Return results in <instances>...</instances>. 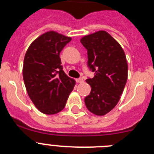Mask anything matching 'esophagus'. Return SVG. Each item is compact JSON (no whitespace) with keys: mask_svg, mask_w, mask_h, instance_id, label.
I'll use <instances>...</instances> for the list:
<instances>
[{"mask_svg":"<svg viewBox=\"0 0 154 154\" xmlns=\"http://www.w3.org/2000/svg\"><path fill=\"white\" fill-rule=\"evenodd\" d=\"M83 82V79L82 78H79L76 79V82H78V83H82Z\"/></svg>","mask_w":154,"mask_h":154,"instance_id":"esophagus-1","label":"esophagus"}]
</instances>
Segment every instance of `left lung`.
<instances>
[{
  "mask_svg": "<svg viewBox=\"0 0 154 154\" xmlns=\"http://www.w3.org/2000/svg\"><path fill=\"white\" fill-rule=\"evenodd\" d=\"M87 49L91 92L85 98L87 109L97 116L108 113L116 106L127 81L128 65L120 45L106 31H99L80 40Z\"/></svg>",
  "mask_w": 154,
  "mask_h": 154,
  "instance_id": "left-lung-1",
  "label": "left lung"
}]
</instances>
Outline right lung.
Listing matches in <instances>:
<instances>
[{"label": "right lung", "mask_w": 154, "mask_h": 154, "mask_svg": "<svg viewBox=\"0 0 154 154\" xmlns=\"http://www.w3.org/2000/svg\"><path fill=\"white\" fill-rule=\"evenodd\" d=\"M71 40L48 31L31 43L24 56L23 79L27 92L36 108L45 114L62 111L75 84L63 71L59 57Z\"/></svg>", "instance_id": "add662e5"}]
</instances>
